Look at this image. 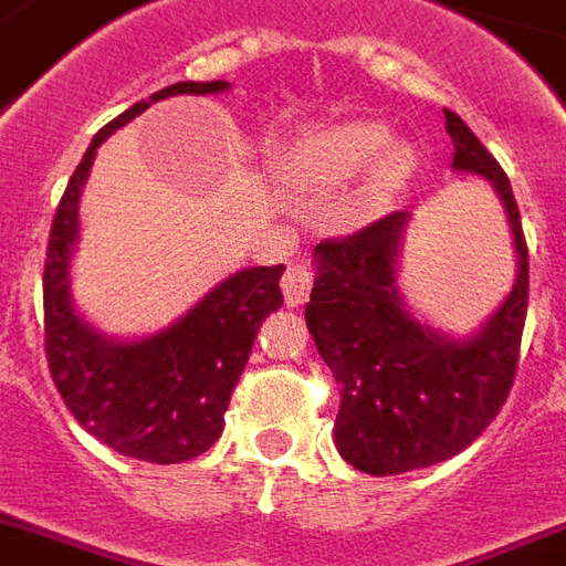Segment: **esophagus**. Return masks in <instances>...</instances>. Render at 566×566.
<instances>
[{
	"instance_id": "esophagus-1",
	"label": "esophagus",
	"mask_w": 566,
	"mask_h": 566,
	"mask_svg": "<svg viewBox=\"0 0 566 566\" xmlns=\"http://www.w3.org/2000/svg\"><path fill=\"white\" fill-rule=\"evenodd\" d=\"M314 287V273L308 264H291L287 266V273L282 275V291H284V302L296 308L302 302H308V293Z\"/></svg>"
}]
</instances>
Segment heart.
<instances>
[{"label":"heart","mask_w":566,"mask_h":566,"mask_svg":"<svg viewBox=\"0 0 566 566\" xmlns=\"http://www.w3.org/2000/svg\"><path fill=\"white\" fill-rule=\"evenodd\" d=\"M388 129L377 120H347L338 127L323 129L312 142V157L317 171L326 184H347L359 178L370 166V159L386 148ZM407 171V154L403 150H386L370 175V196H386L398 187Z\"/></svg>","instance_id":"heart-1"}]
</instances>
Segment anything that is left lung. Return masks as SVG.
Returning a JSON list of instances; mask_svg holds the SVG:
<instances>
[{
	"mask_svg": "<svg viewBox=\"0 0 566 566\" xmlns=\"http://www.w3.org/2000/svg\"><path fill=\"white\" fill-rule=\"evenodd\" d=\"M457 171L493 180L516 245V284L474 338H442L412 317L395 284V258L407 213H391L356 234L314 249L317 282L305 323L340 388L335 446L377 474H403L460 454L499 416L511 395L525 312L528 245L511 180L463 118L446 109Z\"/></svg>",
	"mask_w": 566,
	"mask_h": 566,
	"instance_id": "8db88e82",
	"label": "left lung"
}]
</instances>
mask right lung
Returning a JSON list of instances; mask_svg holds the SVG:
<instances>
[{
    "instance_id": "1",
    "label": "right lung",
    "mask_w": 566,
    "mask_h": 566,
    "mask_svg": "<svg viewBox=\"0 0 566 566\" xmlns=\"http://www.w3.org/2000/svg\"><path fill=\"white\" fill-rule=\"evenodd\" d=\"M226 80L178 82L109 120L85 150L55 207L43 264V347L64 407L103 446L145 463H184L205 454L226 427L237 379L261 323L282 308L284 266L240 270L196 308L154 338L115 344L73 312L67 264L76 240V210L94 150L112 133L175 94L226 92Z\"/></svg>"
}]
</instances>
